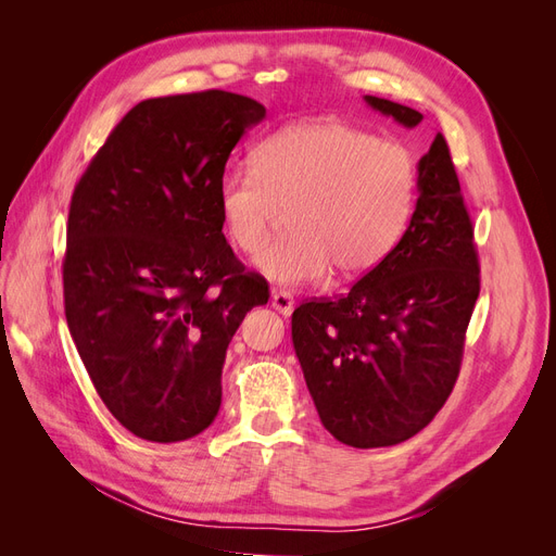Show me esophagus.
<instances>
[{
	"label": "esophagus",
	"mask_w": 556,
	"mask_h": 556,
	"mask_svg": "<svg viewBox=\"0 0 556 556\" xmlns=\"http://www.w3.org/2000/svg\"><path fill=\"white\" fill-rule=\"evenodd\" d=\"M271 306L280 313V315H292V311H294V296L290 294V292H285V290H274V294H271Z\"/></svg>",
	"instance_id": "obj_1"
}]
</instances>
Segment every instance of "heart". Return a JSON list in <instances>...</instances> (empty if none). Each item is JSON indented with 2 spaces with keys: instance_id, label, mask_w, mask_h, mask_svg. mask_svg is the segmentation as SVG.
<instances>
[{
  "instance_id": "obj_1",
  "label": "heart",
  "mask_w": 556,
  "mask_h": 556,
  "mask_svg": "<svg viewBox=\"0 0 556 556\" xmlns=\"http://www.w3.org/2000/svg\"><path fill=\"white\" fill-rule=\"evenodd\" d=\"M252 169L217 180V211L229 243L255 255L280 211L292 237L264 250L257 268L278 285H308L331 268L343 280L374 271L396 248L417 192L408 148L339 121L276 129L252 150Z\"/></svg>"
}]
</instances>
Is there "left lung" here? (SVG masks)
Returning a JSON list of instances; mask_svg holds the SVG:
<instances>
[{"label": "left lung", "instance_id": "left-lung-1", "mask_svg": "<svg viewBox=\"0 0 556 556\" xmlns=\"http://www.w3.org/2000/svg\"><path fill=\"white\" fill-rule=\"evenodd\" d=\"M368 106L403 127L422 113L390 99ZM417 206L396 248L339 299L292 313V341L325 429L352 447L413 439L459 378L480 294L473 223L443 134L417 164Z\"/></svg>", "mask_w": 556, "mask_h": 556}]
</instances>
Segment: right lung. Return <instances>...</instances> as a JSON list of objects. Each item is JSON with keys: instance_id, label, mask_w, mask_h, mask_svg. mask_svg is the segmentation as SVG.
I'll return each instance as SVG.
<instances>
[{"instance_id": "right-lung-1", "label": "right lung", "mask_w": 556, "mask_h": 556, "mask_svg": "<svg viewBox=\"0 0 556 556\" xmlns=\"http://www.w3.org/2000/svg\"><path fill=\"white\" fill-rule=\"evenodd\" d=\"M264 115L225 90L146 99L76 182L66 325L104 406L143 441H188L213 422L231 336L268 301L217 211L231 150Z\"/></svg>"}]
</instances>
